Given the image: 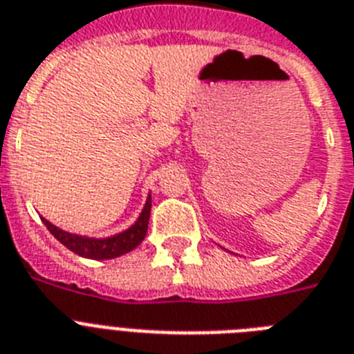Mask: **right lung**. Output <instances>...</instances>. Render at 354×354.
Instances as JSON below:
<instances>
[{"instance_id":"obj_1","label":"right lung","mask_w":354,"mask_h":354,"mask_svg":"<svg viewBox=\"0 0 354 354\" xmlns=\"http://www.w3.org/2000/svg\"><path fill=\"white\" fill-rule=\"evenodd\" d=\"M149 216H151V194H147L144 209H142L140 216L136 218L131 227L122 230L118 234L106 237H90V236H81V234L68 232L62 228L55 227L53 223L48 219H43L52 236L61 241L62 245L66 246L68 250L73 254L86 257V259H95V261H104V259H115L120 255L127 254V252L135 250L136 246L144 241L145 234H147V225H149Z\"/></svg>"}]
</instances>
